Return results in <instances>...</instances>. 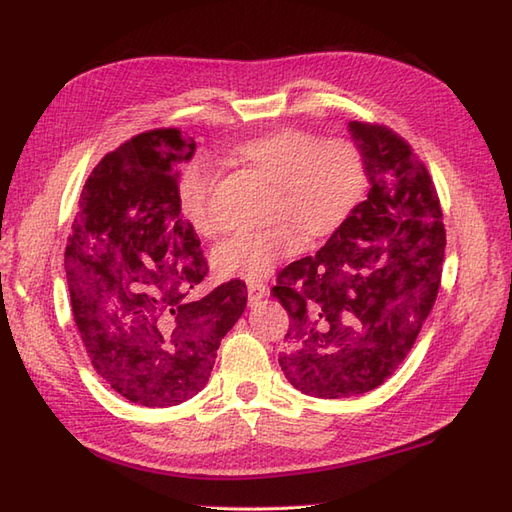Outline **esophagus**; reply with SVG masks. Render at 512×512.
<instances>
[{
	"instance_id": "34e87169",
	"label": "esophagus",
	"mask_w": 512,
	"mask_h": 512,
	"mask_svg": "<svg viewBox=\"0 0 512 512\" xmlns=\"http://www.w3.org/2000/svg\"><path fill=\"white\" fill-rule=\"evenodd\" d=\"M247 296L252 302L265 298L267 296V285L260 283V280H249L247 283Z\"/></svg>"
}]
</instances>
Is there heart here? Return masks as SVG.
<instances>
[{
  "instance_id": "heart-1",
  "label": "heart",
  "mask_w": 512,
  "mask_h": 512,
  "mask_svg": "<svg viewBox=\"0 0 512 512\" xmlns=\"http://www.w3.org/2000/svg\"><path fill=\"white\" fill-rule=\"evenodd\" d=\"M232 159L271 185L263 232L236 234L216 247L212 263L221 278H267L280 260L300 254L305 236L325 238L356 214L367 194V168L347 139L320 141L300 128H280L238 143ZM212 174L194 161L179 185L181 214L198 236L216 238L221 223L210 212ZM301 228L298 230L293 225Z\"/></svg>"
}]
</instances>
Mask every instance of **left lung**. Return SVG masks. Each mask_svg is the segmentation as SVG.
I'll return each instance as SVG.
<instances>
[{
  "label": "left lung",
  "instance_id": "left-lung-1",
  "mask_svg": "<svg viewBox=\"0 0 512 512\" xmlns=\"http://www.w3.org/2000/svg\"><path fill=\"white\" fill-rule=\"evenodd\" d=\"M371 183L316 256L278 274L291 318L280 369L316 398H349L391 378L435 305L446 229L426 165L387 125L349 121Z\"/></svg>",
  "mask_w": 512,
  "mask_h": 512
}]
</instances>
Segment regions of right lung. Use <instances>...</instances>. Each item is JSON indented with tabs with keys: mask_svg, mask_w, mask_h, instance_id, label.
<instances>
[{
	"mask_svg": "<svg viewBox=\"0 0 512 512\" xmlns=\"http://www.w3.org/2000/svg\"><path fill=\"white\" fill-rule=\"evenodd\" d=\"M179 128L141 132L106 154L79 198L66 245L70 305L92 367L125 400L174 406L201 391L247 305L243 280L203 298L201 241L179 203Z\"/></svg>",
	"mask_w": 512,
	"mask_h": 512,
	"instance_id": "right-lung-1",
	"label": "right lung"
}]
</instances>
